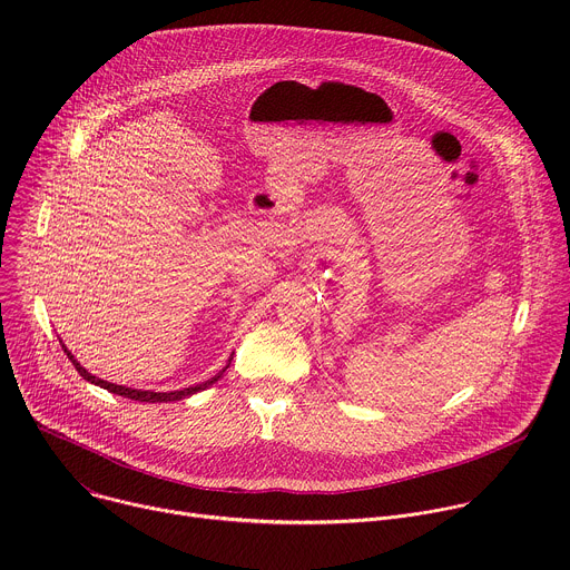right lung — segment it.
Here are the masks:
<instances>
[{
  "label": "right lung",
  "mask_w": 570,
  "mask_h": 570,
  "mask_svg": "<svg viewBox=\"0 0 570 570\" xmlns=\"http://www.w3.org/2000/svg\"><path fill=\"white\" fill-rule=\"evenodd\" d=\"M65 347V345H62ZM67 352V350H65ZM67 356H69V361L73 363V367L78 370V374L83 376L86 381H90V383H95V385H101L104 390H108V392H112V394H119V396H126V399H135V401H146V403H161V401H180V399H185V396H191V394H196V392H200V390H205V387H209V385H214L220 376H223V372L220 374H216L214 379H209V381H205V383H198V385H191V387H185V390H176V392H150V390H132V387H126V385H117V383H108V381H101V379H97V376H92L86 367H80V363L67 352Z\"/></svg>",
  "instance_id": "add662e5"
}]
</instances>
